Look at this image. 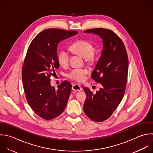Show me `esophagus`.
<instances>
[{
    "mask_svg": "<svg viewBox=\"0 0 153 153\" xmlns=\"http://www.w3.org/2000/svg\"><path fill=\"white\" fill-rule=\"evenodd\" d=\"M72 89L75 91H81L82 90V88L79 85L74 84L72 86Z\"/></svg>",
    "mask_w": 153,
    "mask_h": 153,
    "instance_id": "obj_1",
    "label": "esophagus"
}]
</instances>
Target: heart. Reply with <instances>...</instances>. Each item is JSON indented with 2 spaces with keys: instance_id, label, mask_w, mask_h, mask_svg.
Returning <instances> with one entry per match:
<instances>
[{
  "instance_id": "1",
  "label": "heart",
  "mask_w": 153,
  "mask_h": 153,
  "mask_svg": "<svg viewBox=\"0 0 153 153\" xmlns=\"http://www.w3.org/2000/svg\"><path fill=\"white\" fill-rule=\"evenodd\" d=\"M70 50L75 54L85 58L87 64H92L95 61V55L94 52L93 44L86 40H79L70 46ZM70 54L65 49H61L58 53V62L61 66H67L69 62ZM88 73L86 68H74L67 74V77L74 81L82 82L85 80L86 75Z\"/></svg>"
}]
</instances>
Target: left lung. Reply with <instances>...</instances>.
Returning a JSON list of instances; mask_svg holds the SVG:
<instances>
[{
    "mask_svg": "<svg viewBox=\"0 0 153 153\" xmlns=\"http://www.w3.org/2000/svg\"><path fill=\"white\" fill-rule=\"evenodd\" d=\"M102 39L103 49L91 77L102 87L95 94L83 88L86 98L83 109L91 120L100 122L108 119L122 101L126 86L128 57L120 38L113 31L102 28L85 30Z\"/></svg>",
    "mask_w": 153,
    "mask_h": 153,
    "instance_id": "8db88e82",
    "label": "left lung"
}]
</instances>
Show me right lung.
Instances as JSON below:
<instances>
[{
  "label": "right lung",
  "mask_w": 153,
  "mask_h": 153,
  "mask_svg": "<svg viewBox=\"0 0 153 153\" xmlns=\"http://www.w3.org/2000/svg\"><path fill=\"white\" fill-rule=\"evenodd\" d=\"M78 33L58 28L46 29L37 34L28 46L22 68V80L26 100L34 113L49 120L64 110L71 85L64 81L58 89L51 85V77L59 67L58 43Z\"/></svg>",
  "instance_id": "obj_1"
}]
</instances>
